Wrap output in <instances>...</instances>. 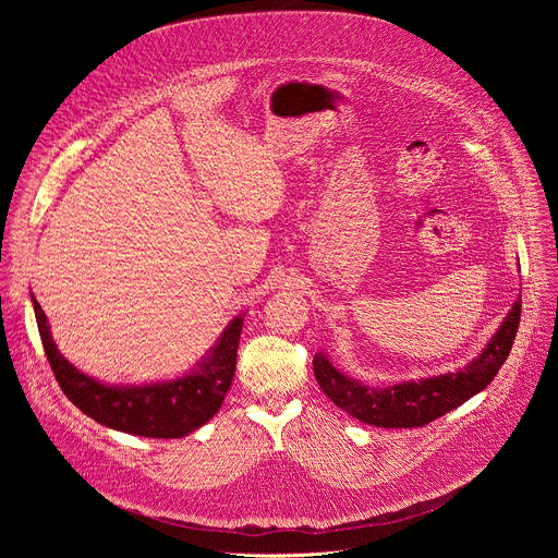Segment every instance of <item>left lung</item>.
Returning <instances> with one entry per match:
<instances>
[{
  "label": "left lung",
  "instance_id": "left-lung-1",
  "mask_svg": "<svg viewBox=\"0 0 558 558\" xmlns=\"http://www.w3.org/2000/svg\"><path fill=\"white\" fill-rule=\"evenodd\" d=\"M521 320V293L504 323L470 364L433 377L368 386L344 375L325 351L313 357V373L329 400L351 417L379 428H417L454 411L472 395L482 392L510 355Z\"/></svg>",
  "mask_w": 558,
  "mask_h": 558
}]
</instances>
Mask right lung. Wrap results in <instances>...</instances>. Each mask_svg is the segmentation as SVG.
Instances as JSON below:
<instances>
[{
    "mask_svg": "<svg viewBox=\"0 0 558 558\" xmlns=\"http://www.w3.org/2000/svg\"><path fill=\"white\" fill-rule=\"evenodd\" d=\"M33 298L46 357L68 400L97 424L136 437L179 439L207 424L220 409L235 373L245 313H238L192 371L174 379L106 384L78 371L57 349L48 317Z\"/></svg>",
    "mask_w": 558,
    "mask_h": 558,
    "instance_id": "add662e5",
    "label": "right lung"
}]
</instances>
